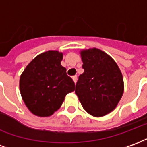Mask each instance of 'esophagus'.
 <instances>
[{
	"label": "esophagus",
	"mask_w": 147,
	"mask_h": 147,
	"mask_svg": "<svg viewBox=\"0 0 147 147\" xmlns=\"http://www.w3.org/2000/svg\"><path fill=\"white\" fill-rule=\"evenodd\" d=\"M72 80H73L74 83H76V80H77V76H72Z\"/></svg>",
	"instance_id": "esophagus-1"
}]
</instances>
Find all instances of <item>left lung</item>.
I'll list each match as a JSON object with an SVG mask.
<instances>
[{
  "mask_svg": "<svg viewBox=\"0 0 147 147\" xmlns=\"http://www.w3.org/2000/svg\"><path fill=\"white\" fill-rule=\"evenodd\" d=\"M83 74L75 92L83 109L101 117L115 109L123 94V79L117 64L106 53L97 48L80 51Z\"/></svg>",
  "mask_w": 147,
  "mask_h": 147,
  "instance_id": "obj_1",
  "label": "left lung"
}]
</instances>
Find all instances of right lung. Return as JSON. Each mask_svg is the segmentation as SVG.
I'll return each mask as SVG.
<instances>
[{
    "label": "right lung",
    "instance_id": "right-lung-1",
    "mask_svg": "<svg viewBox=\"0 0 147 147\" xmlns=\"http://www.w3.org/2000/svg\"><path fill=\"white\" fill-rule=\"evenodd\" d=\"M63 53L49 50L27 64L20 79L23 101L35 116L49 117L57 111L75 83L61 65Z\"/></svg>",
    "mask_w": 147,
    "mask_h": 147
}]
</instances>
